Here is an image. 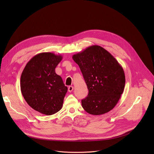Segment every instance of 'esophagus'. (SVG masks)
I'll return each instance as SVG.
<instances>
[{
    "mask_svg": "<svg viewBox=\"0 0 154 154\" xmlns=\"http://www.w3.org/2000/svg\"><path fill=\"white\" fill-rule=\"evenodd\" d=\"M73 89H74V87H73L72 86H69L68 87V91H69V92L72 91Z\"/></svg>",
    "mask_w": 154,
    "mask_h": 154,
    "instance_id": "34e87169",
    "label": "esophagus"
}]
</instances>
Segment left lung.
<instances>
[{"label":"left lung","mask_w":154,"mask_h":154,"mask_svg":"<svg viewBox=\"0 0 154 154\" xmlns=\"http://www.w3.org/2000/svg\"><path fill=\"white\" fill-rule=\"evenodd\" d=\"M88 90L82 100L85 110L93 115L105 114L116 106L125 86V74L116 58L103 48L93 45L72 56Z\"/></svg>","instance_id":"obj_1"}]
</instances>
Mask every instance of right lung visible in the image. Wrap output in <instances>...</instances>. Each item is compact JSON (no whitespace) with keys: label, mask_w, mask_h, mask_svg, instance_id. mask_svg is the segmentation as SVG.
Returning <instances> with one entry per match:
<instances>
[{"label":"right lung","mask_w":154,"mask_h":154,"mask_svg":"<svg viewBox=\"0 0 154 154\" xmlns=\"http://www.w3.org/2000/svg\"><path fill=\"white\" fill-rule=\"evenodd\" d=\"M63 57L51 52H42L27 63L20 81L24 99L35 110L46 115L60 111L68 88L55 69Z\"/></svg>","instance_id":"1"}]
</instances>
